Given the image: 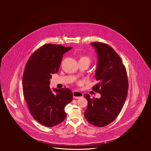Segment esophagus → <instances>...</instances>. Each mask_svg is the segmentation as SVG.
Returning <instances> with one entry per match:
<instances>
[{
    "label": "esophagus",
    "mask_w": 151,
    "mask_h": 151,
    "mask_svg": "<svg viewBox=\"0 0 151 151\" xmlns=\"http://www.w3.org/2000/svg\"><path fill=\"white\" fill-rule=\"evenodd\" d=\"M73 98L74 99H78L83 96V93L78 91H73Z\"/></svg>",
    "instance_id": "34e87169"
}]
</instances>
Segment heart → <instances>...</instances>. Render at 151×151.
<instances>
[{
	"mask_svg": "<svg viewBox=\"0 0 151 151\" xmlns=\"http://www.w3.org/2000/svg\"><path fill=\"white\" fill-rule=\"evenodd\" d=\"M81 59H86V60H87L89 62H89H90V60H89V58H86V57H84V58H82Z\"/></svg>",
	"mask_w": 151,
	"mask_h": 151,
	"instance_id": "heart-1",
	"label": "heart"
}]
</instances>
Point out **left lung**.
<instances>
[{
    "mask_svg": "<svg viewBox=\"0 0 151 151\" xmlns=\"http://www.w3.org/2000/svg\"><path fill=\"white\" fill-rule=\"evenodd\" d=\"M91 45L98 59L95 77L98 83L92 89L101 98L84 95L88 101L84 117L91 124L104 127L116 119L123 107L129 88L127 76L121 58L111 47L98 42Z\"/></svg>",
    "mask_w": 151,
    "mask_h": 151,
    "instance_id": "obj_1",
    "label": "left lung"
}]
</instances>
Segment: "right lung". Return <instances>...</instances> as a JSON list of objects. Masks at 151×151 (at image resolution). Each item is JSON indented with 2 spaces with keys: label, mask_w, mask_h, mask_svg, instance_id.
Wrapping results in <instances>:
<instances>
[{
  "label": "right lung",
  "mask_w": 151,
  "mask_h": 151,
  "mask_svg": "<svg viewBox=\"0 0 151 151\" xmlns=\"http://www.w3.org/2000/svg\"><path fill=\"white\" fill-rule=\"evenodd\" d=\"M61 45L46 44L28 59L22 77L25 100L32 117L46 127L56 126L66 117L65 108L73 99L68 88H50L52 74L58 72L63 55L72 49Z\"/></svg>",
  "instance_id": "1"
}]
</instances>
